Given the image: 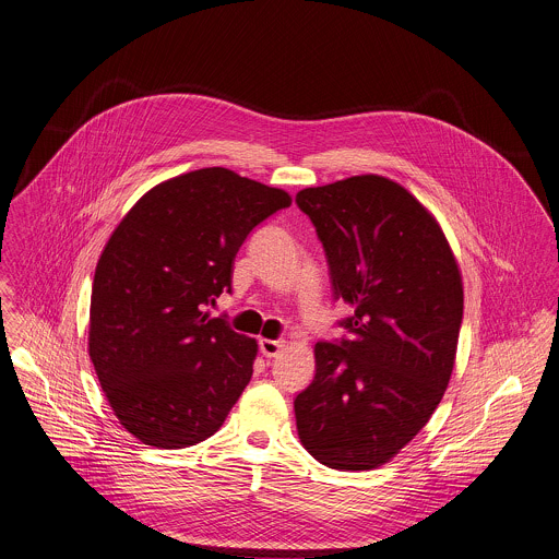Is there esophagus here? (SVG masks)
<instances>
[{"instance_id":"34e87169","label":"esophagus","mask_w":559,"mask_h":559,"mask_svg":"<svg viewBox=\"0 0 559 559\" xmlns=\"http://www.w3.org/2000/svg\"><path fill=\"white\" fill-rule=\"evenodd\" d=\"M285 347V341H272V338H261L259 341V352L265 356V358H274L278 356V352Z\"/></svg>"}]
</instances>
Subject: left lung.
I'll return each instance as SVG.
<instances>
[{
    "instance_id": "obj_1",
    "label": "left lung",
    "mask_w": 559,
    "mask_h": 559,
    "mask_svg": "<svg viewBox=\"0 0 559 559\" xmlns=\"http://www.w3.org/2000/svg\"><path fill=\"white\" fill-rule=\"evenodd\" d=\"M323 245L332 289L354 309L352 334L314 345L296 401L302 445L332 469L388 463L433 416L454 369L463 281L439 223L383 176L296 194Z\"/></svg>"
}]
</instances>
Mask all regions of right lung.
I'll return each mask as SVG.
<instances>
[{"label":"right lung","mask_w":559,"mask_h":559,"mask_svg":"<svg viewBox=\"0 0 559 559\" xmlns=\"http://www.w3.org/2000/svg\"><path fill=\"white\" fill-rule=\"evenodd\" d=\"M292 197L225 167L147 190L98 259L90 358L126 431L176 450L216 433L252 377L257 341L207 307L231 292L250 231Z\"/></svg>","instance_id":"1"}]
</instances>
